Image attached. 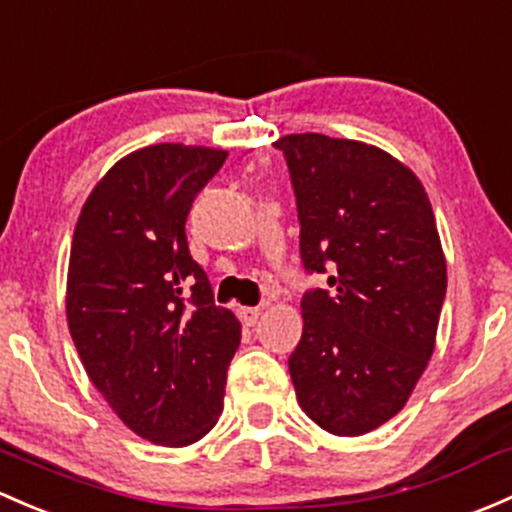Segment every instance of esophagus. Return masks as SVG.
Listing matches in <instances>:
<instances>
[{
	"label": "esophagus",
	"mask_w": 512,
	"mask_h": 512,
	"mask_svg": "<svg viewBox=\"0 0 512 512\" xmlns=\"http://www.w3.org/2000/svg\"><path fill=\"white\" fill-rule=\"evenodd\" d=\"M238 314H240L242 324H245V326H255L257 319H260L262 309H260V306H240Z\"/></svg>",
	"instance_id": "esophagus-1"
}]
</instances>
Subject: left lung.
Instances as JSON below:
<instances>
[{
    "mask_svg": "<svg viewBox=\"0 0 512 512\" xmlns=\"http://www.w3.org/2000/svg\"><path fill=\"white\" fill-rule=\"evenodd\" d=\"M299 252L326 289L301 297L289 373L301 410L338 437L373 432L405 407L432 358L446 262L432 203L390 154L353 139L287 134Z\"/></svg>",
    "mask_w": 512,
    "mask_h": 512,
    "instance_id": "1",
    "label": "left lung"
}]
</instances>
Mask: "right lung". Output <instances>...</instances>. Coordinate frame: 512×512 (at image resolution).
Wrapping results in <instances>:
<instances>
[{
    "label": "right lung",
    "mask_w": 512,
    "mask_h": 512,
    "mask_svg": "<svg viewBox=\"0 0 512 512\" xmlns=\"http://www.w3.org/2000/svg\"><path fill=\"white\" fill-rule=\"evenodd\" d=\"M228 152L152 144L85 201L68 267V328L85 373L142 439L186 446L223 412L240 321L215 306L186 218Z\"/></svg>",
    "instance_id": "right-lung-1"
}]
</instances>
